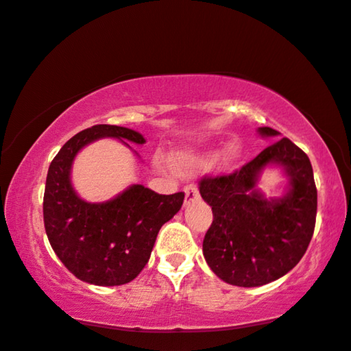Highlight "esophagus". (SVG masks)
I'll list each match as a JSON object with an SVG mask.
<instances>
[{"mask_svg": "<svg viewBox=\"0 0 351 351\" xmlns=\"http://www.w3.org/2000/svg\"><path fill=\"white\" fill-rule=\"evenodd\" d=\"M184 194H186L184 205H189L191 202H194V200H197V199H199V189H197V186H195L194 183L186 184V186H184Z\"/></svg>", "mask_w": 351, "mask_h": 351, "instance_id": "1", "label": "esophagus"}]
</instances>
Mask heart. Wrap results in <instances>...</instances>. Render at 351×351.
<instances>
[{"mask_svg":"<svg viewBox=\"0 0 351 351\" xmlns=\"http://www.w3.org/2000/svg\"><path fill=\"white\" fill-rule=\"evenodd\" d=\"M241 154H242L241 143L230 141L223 147V151L219 152L218 162L224 167H230L241 157ZM173 162H175L176 168H180V170L191 171V170H195V168H202L205 165H208L210 154H202L195 151H181L178 154H175Z\"/></svg>","mask_w":351,"mask_h":351,"instance_id":"heart-1","label":"heart"}]
</instances>
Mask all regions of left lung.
Instances as JSON below:
<instances>
[{
	"label": "left lung",
	"mask_w": 351,
	"mask_h": 351,
	"mask_svg": "<svg viewBox=\"0 0 351 351\" xmlns=\"http://www.w3.org/2000/svg\"><path fill=\"white\" fill-rule=\"evenodd\" d=\"M258 133L266 138L279 134L269 127ZM268 165L282 166L289 176L284 198L266 199L256 189L259 173ZM199 191L213 212L204 256L224 282L265 286L287 274L305 255L315 232L317 191L310 158L289 138L263 149L241 170L204 176Z\"/></svg>",
	"instance_id": "1"
}]
</instances>
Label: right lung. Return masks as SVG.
<instances>
[{
	"label": "right lung",
	"mask_w": 351,
	"mask_h": 351,
	"mask_svg": "<svg viewBox=\"0 0 351 351\" xmlns=\"http://www.w3.org/2000/svg\"><path fill=\"white\" fill-rule=\"evenodd\" d=\"M99 138L146 143L143 134L117 125H95L70 138L46 176L45 230L54 254L75 278L95 286H121L146 266L162 224L180 212L184 193L163 195L133 184L107 202H85L72 188L70 168L77 152Z\"/></svg>",
	"instance_id": "obj_1"
}]
</instances>
